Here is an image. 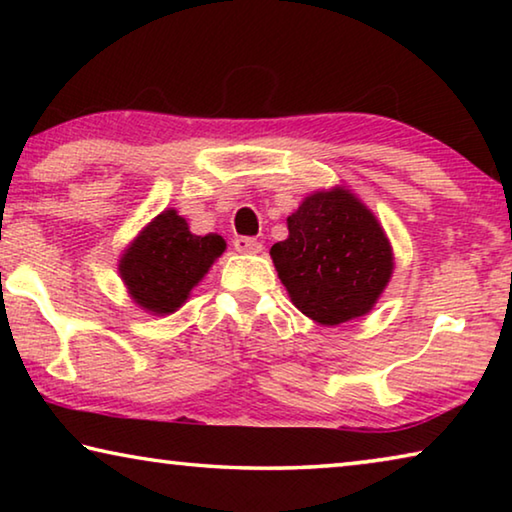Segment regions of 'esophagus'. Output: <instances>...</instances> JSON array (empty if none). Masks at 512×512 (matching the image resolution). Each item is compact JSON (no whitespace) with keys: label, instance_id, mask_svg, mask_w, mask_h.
Masks as SVG:
<instances>
[{"label":"esophagus","instance_id":"1","mask_svg":"<svg viewBox=\"0 0 512 512\" xmlns=\"http://www.w3.org/2000/svg\"><path fill=\"white\" fill-rule=\"evenodd\" d=\"M232 244H235V250H239V253H262V244L255 237H237Z\"/></svg>","mask_w":512,"mask_h":512}]
</instances>
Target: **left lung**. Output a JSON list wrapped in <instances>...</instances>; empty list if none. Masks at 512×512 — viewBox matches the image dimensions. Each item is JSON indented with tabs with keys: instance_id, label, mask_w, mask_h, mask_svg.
Instances as JSON below:
<instances>
[{
	"instance_id": "left-lung-1",
	"label": "left lung",
	"mask_w": 512,
	"mask_h": 512,
	"mask_svg": "<svg viewBox=\"0 0 512 512\" xmlns=\"http://www.w3.org/2000/svg\"><path fill=\"white\" fill-rule=\"evenodd\" d=\"M271 248L291 302L320 325L368 314L391 280V244L366 205L345 189L318 192L293 212Z\"/></svg>"
}]
</instances>
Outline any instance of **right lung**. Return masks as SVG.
<instances>
[{
  "label": "right lung",
  "mask_w": 512,
  "mask_h": 512,
  "mask_svg": "<svg viewBox=\"0 0 512 512\" xmlns=\"http://www.w3.org/2000/svg\"><path fill=\"white\" fill-rule=\"evenodd\" d=\"M223 250L225 241L219 235L196 237L183 216L167 210L133 241L121 257L119 273L137 305L155 314H171Z\"/></svg>",
  "instance_id": "1"
}]
</instances>
